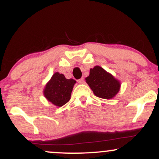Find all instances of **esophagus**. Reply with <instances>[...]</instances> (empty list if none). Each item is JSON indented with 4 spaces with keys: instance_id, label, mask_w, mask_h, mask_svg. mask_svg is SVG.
Wrapping results in <instances>:
<instances>
[{
    "instance_id": "34e87169",
    "label": "esophagus",
    "mask_w": 159,
    "mask_h": 159,
    "mask_svg": "<svg viewBox=\"0 0 159 159\" xmlns=\"http://www.w3.org/2000/svg\"><path fill=\"white\" fill-rule=\"evenodd\" d=\"M78 82L79 84H84V78H80V79L78 80Z\"/></svg>"
}]
</instances>
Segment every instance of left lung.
<instances>
[{
    "label": "left lung",
    "instance_id": "8db88e82",
    "mask_svg": "<svg viewBox=\"0 0 159 159\" xmlns=\"http://www.w3.org/2000/svg\"><path fill=\"white\" fill-rule=\"evenodd\" d=\"M85 79L97 97L110 99L120 90V82L98 66L90 69V75Z\"/></svg>",
    "mask_w": 159,
    "mask_h": 159
}]
</instances>
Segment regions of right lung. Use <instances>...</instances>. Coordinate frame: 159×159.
I'll return each mask as SVG.
<instances>
[{"instance_id": "1", "label": "right lung", "mask_w": 159, "mask_h": 159, "mask_svg": "<svg viewBox=\"0 0 159 159\" xmlns=\"http://www.w3.org/2000/svg\"><path fill=\"white\" fill-rule=\"evenodd\" d=\"M75 80L66 79L64 75L55 72L52 78L45 85L44 96L50 102L57 107L64 105L70 100Z\"/></svg>"}]
</instances>
